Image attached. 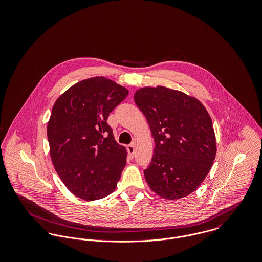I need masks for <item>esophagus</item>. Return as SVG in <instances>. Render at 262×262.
<instances>
[{
	"label": "esophagus",
	"mask_w": 262,
	"mask_h": 262,
	"mask_svg": "<svg viewBox=\"0 0 262 262\" xmlns=\"http://www.w3.org/2000/svg\"><path fill=\"white\" fill-rule=\"evenodd\" d=\"M127 150H128L129 155H130L131 157H133V156H134V154H135V145H134V144H130V145H128V146H127Z\"/></svg>",
	"instance_id": "obj_1"
}]
</instances>
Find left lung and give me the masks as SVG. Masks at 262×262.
<instances>
[{"mask_svg":"<svg viewBox=\"0 0 262 262\" xmlns=\"http://www.w3.org/2000/svg\"><path fill=\"white\" fill-rule=\"evenodd\" d=\"M134 100L155 142L144 170L148 186L166 200L187 196L203 183L216 156L209 113L195 98L161 85L139 89Z\"/></svg>","mask_w":262,"mask_h":262,"instance_id":"8db88e82","label":"left lung"}]
</instances>
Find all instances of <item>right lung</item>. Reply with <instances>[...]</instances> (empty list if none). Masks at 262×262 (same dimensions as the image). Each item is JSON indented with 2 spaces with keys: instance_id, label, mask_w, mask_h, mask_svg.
Listing matches in <instances>:
<instances>
[{
  "instance_id": "obj_1",
  "label": "right lung",
  "mask_w": 262,
  "mask_h": 262,
  "mask_svg": "<svg viewBox=\"0 0 262 262\" xmlns=\"http://www.w3.org/2000/svg\"><path fill=\"white\" fill-rule=\"evenodd\" d=\"M128 90L109 78L78 81L54 103L47 125L52 163L75 195L94 201L109 195L126 165L107 120Z\"/></svg>"
}]
</instances>
